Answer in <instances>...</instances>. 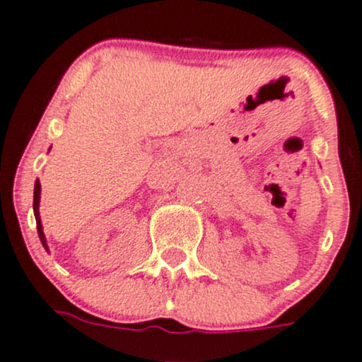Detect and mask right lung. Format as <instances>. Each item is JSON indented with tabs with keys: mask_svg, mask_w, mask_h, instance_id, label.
<instances>
[{
	"mask_svg": "<svg viewBox=\"0 0 362 362\" xmlns=\"http://www.w3.org/2000/svg\"><path fill=\"white\" fill-rule=\"evenodd\" d=\"M40 182H35V199H33V210H35V217H36V229H38V236H40V242L43 243V247L47 249V242H45V235H43V229H42V221H40V211H38V204H40Z\"/></svg>",
	"mask_w": 362,
	"mask_h": 362,
	"instance_id": "1",
	"label": "right lung"
}]
</instances>
